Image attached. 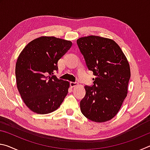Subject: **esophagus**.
<instances>
[{
	"label": "esophagus",
	"instance_id": "obj_1",
	"mask_svg": "<svg viewBox=\"0 0 150 150\" xmlns=\"http://www.w3.org/2000/svg\"><path fill=\"white\" fill-rule=\"evenodd\" d=\"M77 85H78V83L77 82H70V86L71 87H75Z\"/></svg>",
	"mask_w": 150,
	"mask_h": 150
}]
</instances>
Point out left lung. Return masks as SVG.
<instances>
[{"label": "left lung", "mask_w": 150, "mask_h": 150, "mask_svg": "<svg viewBox=\"0 0 150 150\" xmlns=\"http://www.w3.org/2000/svg\"><path fill=\"white\" fill-rule=\"evenodd\" d=\"M77 43L88 69L96 76L93 87H85L81 112L95 122H105L115 117L126 97L130 65L113 40L89 35L80 38Z\"/></svg>", "instance_id": "1"}]
</instances>
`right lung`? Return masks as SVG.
Wrapping results in <instances>:
<instances>
[{
	"instance_id": "right-lung-1",
	"label": "right lung",
	"mask_w": 150,
	"mask_h": 150,
	"mask_svg": "<svg viewBox=\"0 0 150 150\" xmlns=\"http://www.w3.org/2000/svg\"><path fill=\"white\" fill-rule=\"evenodd\" d=\"M72 42L54 36H41L28 43L20 53L15 68L18 90L30 110L40 115L59 107L68 93L69 82L54 75L57 62Z\"/></svg>"
}]
</instances>
